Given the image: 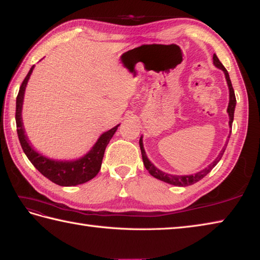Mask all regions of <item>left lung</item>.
Returning <instances> with one entry per match:
<instances>
[{
  "instance_id": "obj_1",
  "label": "left lung",
  "mask_w": 260,
  "mask_h": 260,
  "mask_svg": "<svg viewBox=\"0 0 260 260\" xmlns=\"http://www.w3.org/2000/svg\"><path fill=\"white\" fill-rule=\"evenodd\" d=\"M213 63L216 66V68L223 70V72L225 74V79H226V82L229 85V90H230V101H229V106H228V113L229 116H230V120H229V125L230 127H232V121H233V116H235V108H236V104H237V100H236V94H235V90H233V86L231 83V80H230V76H229V73L226 69L223 66V64L220 62V59L217 58V56L214 54L213 55ZM229 139H230V135H229ZM228 144V143H226ZM225 146L223 147L222 151L220 152V154L216 157V159L212 162V164L208 166L207 168H205L204 170H202L201 172H197L195 175H189V176H172L169 174H166V172H162L161 170L157 169L153 165L151 164L150 160L147 159V156L145 154V151H144V147H143V143H142V139L140 140V147H141V153H142V159H143L144 162V166L146 168V170L150 172L151 176H153L154 178L159 180H162L167 182V184H170V185H174V186H180V187H186V186H189L195 184V182L200 181L201 179H203L208 172H210L213 168H214L217 162L221 160V157L224 153L225 151Z\"/></svg>"
}]
</instances>
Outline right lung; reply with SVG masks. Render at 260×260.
I'll return each mask as SVG.
<instances>
[{
  "mask_svg": "<svg viewBox=\"0 0 260 260\" xmlns=\"http://www.w3.org/2000/svg\"><path fill=\"white\" fill-rule=\"evenodd\" d=\"M32 70L34 66L30 69L28 74L25 75L21 85H20L19 93L17 95L15 123H17V132L20 144H21L23 152L25 155H27L29 161L35 166L36 169H37L43 176L48 178L50 181H53L54 184L59 186H76L80 184H84V182L91 180L92 178L98 175L101 168V162H103L106 146L108 145L111 137L114 136L118 125L101 135L98 142H96L94 146L92 147V150H91L88 154L76 161H54L40 155L29 145L27 136L24 135V129L22 127L21 120L23 93Z\"/></svg>",
  "mask_w": 260,
  "mask_h": 260,
  "instance_id": "right-lung-1",
  "label": "right lung"
}]
</instances>
